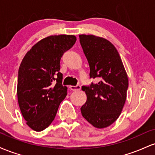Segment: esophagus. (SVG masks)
Listing matches in <instances>:
<instances>
[{
    "mask_svg": "<svg viewBox=\"0 0 155 155\" xmlns=\"http://www.w3.org/2000/svg\"><path fill=\"white\" fill-rule=\"evenodd\" d=\"M70 88L73 91H76V90H79L81 89V86L79 84H77L76 86H70Z\"/></svg>",
    "mask_w": 155,
    "mask_h": 155,
    "instance_id": "esophagus-1",
    "label": "esophagus"
}]
</instances>
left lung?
<instances>
[{
    "mask_svg": "<svg viewBox=\"0 0 155 155\" xmlns=\"http://www.w3.org/2000/svg\"><path fill=\"white\" fill-rule=\"evenodd\" d=\"M79 41L90 65V77L97 84L82 86L87 101L81 106L84 118L97 128L117 120L128 89V79L120 54L111 42L92 35H80Z\"/></svg>",
    "mask_w": 155,
    "mask_h": 155,
    "instance_id": "1",
    "label": "left lung"
}]
</instances>
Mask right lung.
Returning a JSON list of instances; mask_svg holds the SVG:
<instances>
[{"label": "right lung", "mask_w": 155, "mask_h": 155, "mask_svg": "<svg viewBox=\"0 0 155 155\" xmlns=\"http://www.w3.org/2000/svg\"><path fill=\"white\" fill-rule=\"evenodd\" d=\"M76 36L51 35L35 44L19 66L17 97L27 124L35 131L49 127L67 95L60 72V60L74 45Z\"/></svg>", "instance_id": "obj_1"}]
</instances>
